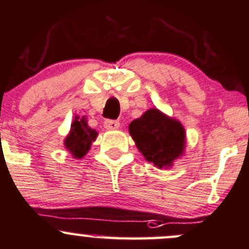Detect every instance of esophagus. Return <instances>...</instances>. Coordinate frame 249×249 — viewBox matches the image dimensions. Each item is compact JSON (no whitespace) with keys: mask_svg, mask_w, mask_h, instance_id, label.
<instances>
[{"mask_svg":"<svg viewBox=\"0 0 249 249\" xmlns=\"http://www.w3.org/2000/svg\"><path fill=\"white\" fill-rule=\"evenodd\" d=\"M104 127L109 130H114L120 127V124L117 121H112V120H107V121L104 122Z\"/></svg>","mask_w":249,"mask_h":249,"instance_id":"esophagus-1","label":"esophagus"}]
</instances>
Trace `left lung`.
Listing matches in <instances>:
<instances>
[{
	"label": "left lung",
	"mask_w": 249,
	"mask_h": 249,
	"mask_svg": "<svg viewBox=\"0 0 249 249\" xmlns=\"http://www.w3.org/2000/svg\"><path fill=\"white\" fill-rule=\"evenodd\" d=\"M129 134L146 160L158 168H169L181 157L186 146V133L180 121L158 109H150L129 124Z\"/></svg>",
	"instance_id": "left-lung-1"
}]
</instances>
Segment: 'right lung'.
<instances>
[{
	"label": "right lung",
	"mask_w": 249,
	"mask_h": 249,
	"mask_svg": "<svg viewBox=\"0 0 249 249\" xmlns=\"http://www.w3.org/2000/svg\"><path fill=\"white\" fill-rule=\"evenodd\" d=\"M98 132L87 124L85 116L80 119L75 116L71 125V132L65 140V147L73 155L74 158H83L91 147L92 142L97 139Z\"/></svg>",
	"instance_id": "add662e5"
}]
</instances>
